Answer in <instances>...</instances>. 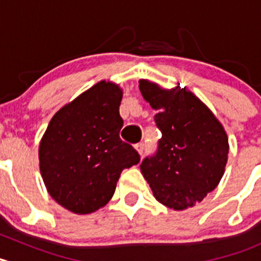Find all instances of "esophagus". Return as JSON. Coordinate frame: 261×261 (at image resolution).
<instances>
[{
	"mask_svg": "<svg viewBox=\"0 0 261 261\" xmlns=\"http://www.w3.org/2000/svg\"><path fill=\"white\" fill-rule=\"evenodd\" d=\"M135 149L138 150L139 154L143 155V154H144V150H145V144H144V143H139V144H136V145H135Z\"/></svg>",
	"mask_w": 261,
	"mask_h": 261,
	"instance_id": "obj_1",
	"label": "esophagus"
}]
</instances>
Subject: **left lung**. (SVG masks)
Segmentation results:
<instances>
[{
	"label": "left lung",
	"mask_w": 261,
	"mask_h": 261,
	"mask_svg": "<svg viewBox=\"0 0 261 261\" xmlns=\"http://www.w3.org/2000/svg\"><path fill=\"white\" fill-rule=\"evenodd\" d=\"M144 99L158 111L162 131L154 155L140 165L155 198L173 210H186L201 202L225 173L228 139L211 110L186 88L163 89L141 80Z\"/></svg>",
	"instance_id": "obj_1"
}]
</instances>
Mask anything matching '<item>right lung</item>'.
Returning a JSON list of instances; mask_svg holds the SVG:
<instances>
[{
  "label": "right lung",
  "mask_w": 261,
  "mask_h": 261,
  "mask_svg": "<svg viewBox=\"0 0 261 261\" xmlns=\"http://www.w3.org/2000/svg\"><path fill=\"white\" fill-rule=\"evenodd\" d=\"M122 91L101 81L50 120L39 146L40 173L49 194L80 215L97 211L112 198L121 172L140 155L120 139Z\"/></svg>",
  "instance_id": "obj_1"
}]
</instances>
